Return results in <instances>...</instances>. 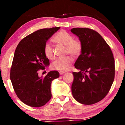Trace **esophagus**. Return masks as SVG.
I'll list each match as a JSON object with an SVG mask.
<instances>
[{"mask_svg":"<svg viewBox=\"0 0 125 125\" xmlns=\"http://www.w3.org/2000/svg\"><path fill=\"white\" fill-rule=\"evenodd\" d=\"M65 72H62V71H61V72H60V74L61 75H62V74H63L64 73H65Z\"/></svg>","mask_w":125,"mask_h":125,"instance_id":"1","label":"esophagus"}]
</instances>
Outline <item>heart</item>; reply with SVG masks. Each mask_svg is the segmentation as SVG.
<instances>
[{
	"mask_svg": "<svg viewBox=\"0 0 125 125\" xmlns=\"http://www.w3.org/2000/svg\"><path fill=\"white\" fill-rule=\"evenodd\" d=\"M53 41L57 44L65 46V52L71 54L74 56H77L80 54L82 50V43L79 40L73 39L70 33L65 31H61L55 35ZM43 53L45 57L48 60H52L54 57L53 51L51 44L47 42L43 48ZM73 58L71 56H64L55 60L52 63L51 67L56 70L65 71L69 69Z\"/></svg>",
	"mask_w": 125,
	"mask_h": 125,
	"instance_id": "obj_1",
	"label": "heart"
}]
</instances>
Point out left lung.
<instances>
[{
	"instance_id": "obj_1",
	"label": "left lung",
	"mask_w": 125,
	"mask_h": 125,
	"mask_svg": "<svg viewBox=\"0 0 125 125\" xmlns=\"http://www.w3.org/2000/svg\"><path fill=\"white\" fill-rule=\"evenodd\" d=\"M71 31L82 43L81 54L74 66L72 85L73 98L84 105L104 98L115 77V61L110 47L96 31L88 28H73Z\"/></svg>"
}]
</instances>
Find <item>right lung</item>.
<instances>
[{"label":"right lung","mask_w":125,"mask_h":125,"mask_svg":"<svg viewBox=\"0 0 125 125\" xmlns=\"http://www.w3.org/2000/svg\"><path fill=\"white\" fill-rule=\"evenodd\" d=\"M60 27L42 29L24 38L15 51L10 70V80L20 100L31 107H41L52 97V82L60 77L57 71L40 77L38 71L50 64L43 48L48 40Z\"/></svg>","instance_id":"right-lung-1"}]
</instances>
